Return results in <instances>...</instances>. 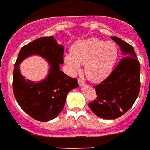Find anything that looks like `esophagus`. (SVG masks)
<instances>
[{"instance_id":"1","label":"esophagus","mask_w":150,"mask_h":150,"mask_svg":"<svg viewBox=\"0 0 150 150\" xmlns=\"http://www.w3.org/2000/svg\"><path fill=\"white\" fill-rule=\"evenodd\" d=\"M78 83H79V85H80V86H83V85H84L85 82L83 81V79L79 78L78 79Z\"/></svg>"}]
</instances>
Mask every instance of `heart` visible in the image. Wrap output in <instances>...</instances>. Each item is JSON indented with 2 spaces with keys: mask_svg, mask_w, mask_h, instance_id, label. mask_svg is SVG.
Segmentation results:
<instances>
[{
  "mask_svg": "<svg viewBox=\"0 0 150 150\" xmlns=\"http://www.w3.org/2000/svg\"><path fill=\"white\" fill-rule=\"evenodd\" d=\"M71 54L65 56V63L73 72L80 71L85 64V74L92 82L99 83L112 71L118 56L117 45L97 38L76 42L71 48Z\"/></svg>",
  "mask_w": 150,
  "mask_h": 150,
  "instance_id": "b5f03b06",
  "label": "heart"
}]
</instances>
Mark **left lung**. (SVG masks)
<instances>
[{"instance_id":"left-lung-1","label":"left lung","mask_w":150,"mask_h":150,"mask_svg":"<svg viewBox=\"0 0 150 150\" xmlns=\"http://www.w3.org/2000/svg\"><path fill=\"white\" fill-rule=\"evenodd\" d=\"M123 58L100 84L94 85L97 98L89 103L96 115L105 119L118 118L126 113L136 101L140 91V63L133 47L118 37Z\"/></svg>"}]
</instances>
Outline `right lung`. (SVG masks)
Instances as JSON below:
<instances>
[{
    "label": "right lung",
    "mask_w": 150,
    "mask_h": 150,
    "mask_svg": "<svg viewBox=\"0 0 150 150\" xmlns=\"http://www.w3.org/2000/svg\"><path fill=\"white\" fill-rule=\"evenodd\" d=\"M64 48L52 36L41 37L21 48L14 64L13 91L17 102L35 120L47 122L55 118L63 109L68 92L78 87L72 78L59 69L63 63ZM31 54H39L49 62V75L44 81L35 83L25 80L19 71V63Z\"/></svg>",
    "instance_id": "1"
}]
</instances>
